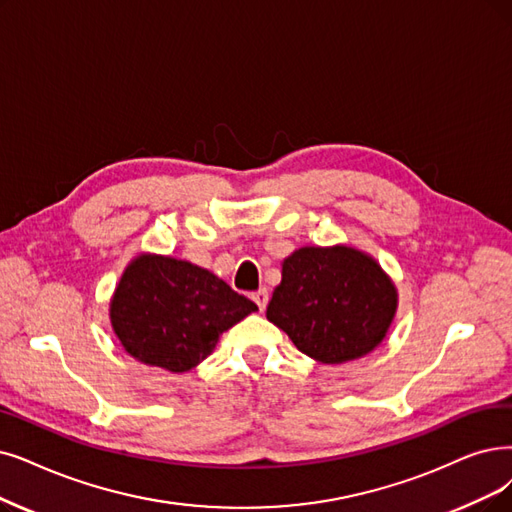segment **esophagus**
I'll use <instances>...</instances> for the list:
<instances>
[{"mask_svg":"<svg viewBox=\"0 0 512 512\" xmlns=\"http://www.w3.org/2000/svg\"><path fill=\"white\" fill-rule=\"evenodd\" d=\"M252 300L258 304L260 311H264V309H267V304H269V292L262 288V290H258V292L252 294Z\"/></svg>","mask_w":512,"mask_h":512,"instance_id":"esophagus-1","label":"esophagus"}]
</instances>
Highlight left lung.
I'll return each mask as SVG.
<instances>
[{
  "instance_id": "1",
  "label": "left lung",
  "mask_w": 512,
  "mask_h": 512,
  "mask_svg": "<svg viewBox=\"0 0 512 512\" xmlns=\"http://www.w3.org/2000/svg\"><path fill=\"white\" fill-rule=\"evenodd\" d=\"M397 290L380 264L353 248H300L283 260L267 319L321 363L353 361L382 342Z\"/></svg>"
}]
</instances>
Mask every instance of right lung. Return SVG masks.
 <instances>
[{"mask_svg":"<svg viewBox=\"0 0 512 512\" xmlns=\"http://www.w3.org/2000/svg\"><path fill=\"white\" fill-rule=\"evenodd\" d=\"M258 306L214 273L187 260L142 254L111 300L113 330L138 361L189 372L237 321Z\"/></svg>","mask_w":512,"mask_h":512,"instance_id":"right-lung-1","label":"right lung"}]
</instances>
